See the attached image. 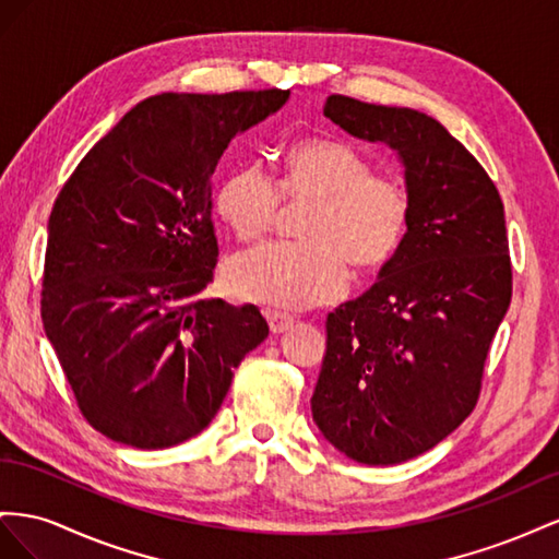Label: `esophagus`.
<instances>
[{
  "instance_id": "1",
  "label": "esophagus",
  "mask_w": 559,
  "mask_h": 559,
  "mask_svg": "<svg viewBox=\"0 0 559 559\" xmlns=\"http://www.w3.org/2000/svg\"><path fill=\"white\" fill-rule=\"evenodd\" d=\"M266 321H269L271 332L278 334V332L290 330V328H293V323H295V318H293V316H288V313H283V311L266 309Z\"/></svg>"
}]
</instances>
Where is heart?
<instances>
[{
    "label": "heart",
    "instance_id": "b5f03b06",
    "mask_svg": "<svg viewBox=\"0 0 559 559\" xmlns=\"http://www.w3.org/2000/svg\"><path fill=\"white\" fill-rule=\"evenodd\" d=\"M283 203L313 205L299 236L305 243H271L238 254L222 274L225 288L246 301L305 309L337 299L348 267L372 274L401 248L412 217L407 187L374 173L370 158L328 138L299 140L274 178L260 164L229 170L213 209L238 241L254 243L276 227Z\"/></svg>",
    "mask_w": 559,
    "mask_h": 559
}]
</instances>
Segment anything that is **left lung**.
Wrapping results in <instances>:
<instances>
[{
	"label": "left lung",
	"instance_id": "obj_1",
	"mask_svg": "<svg viewBox=\"0 0 559 559\" xmlns=\"http://www.w3.org/2000/svg\"><path fill=\"white\" fill-rule=\"evenodd\" d=\"M323 115L397 154L412 217L379 281L328 316L311 414L358 464H403L477 403L513 293L503 203L475 156L424 111L330 95Z\"/></svg>",
	"mask_w": 559,
	"mask_h": 559
}]
</instances>
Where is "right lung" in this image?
<instances>
[{"label": "right lung", "instance_id": "add662e5", "mask_svg": "<svg viewBox=\"0 0 559 559\" xmlns=\"http://www.w3.org/2000/svg\"><path fill=\"white\" fill-rule=\"evenodd\" d=\"M290 91L162 93L138 103L53 203L41 321L86 421L164 450L213 421L260 346V309L203 299L217 262L211 178L229 142Z\"/></svg>", "mask_w": 559, "mask_h": 559}]
</instances>
